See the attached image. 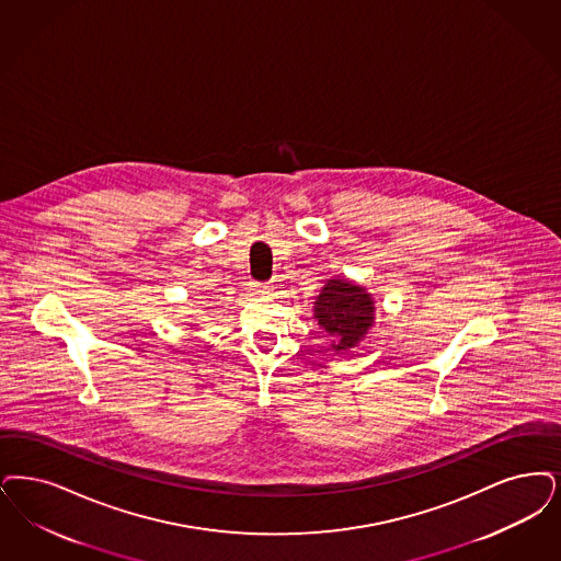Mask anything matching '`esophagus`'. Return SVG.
Here are the masks:
<instances>
[{
    "mask_svg": "<svg viewBox=\"0 0 561 561\" xmlns=\"http://www.w3.org/2000/svg\"><path fill=\"white\" fill-rule=\"evenodd\" d=\"M250 290L254 291V294H271L273 286L271 284H263V282H252Z\"/></svg>",
    "mask_w": 561,
    "mask_h": 561,
    "instance_id": "34e87169",
    "label": "esophagus"
}]
</instances>
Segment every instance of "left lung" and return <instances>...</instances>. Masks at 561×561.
<instances>
[{"instance_id": "obj_1", "label": "left lung", "mask_w": 561, "mask_h": 561, "mask_svg": "<svg viewBox=\"0 0 561 561\" xmlns=\"http://www.w3.org/2000/svg\"><path fill=\"white\" fill-rule=\"evenodd\" d=\"M314 317L332 337L334 351L355 346L374 323V302L369 294L344 279H330L317 296Z\"/></svg>"}]
</instances>
